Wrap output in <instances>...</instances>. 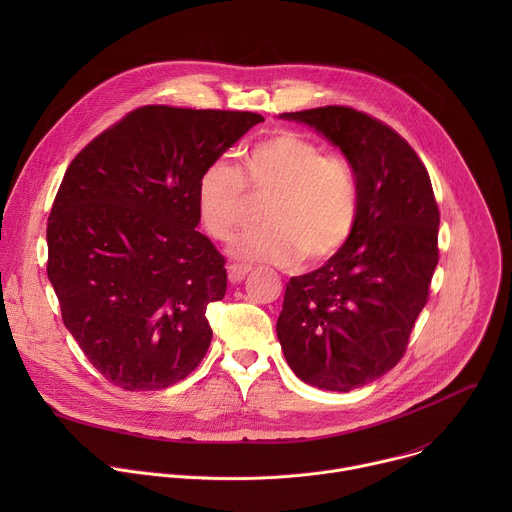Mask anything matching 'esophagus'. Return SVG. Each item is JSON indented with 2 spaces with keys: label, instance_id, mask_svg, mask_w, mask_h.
<instances>
[{
  "label": "esophagus",
  "instance_id": "34e87169",
  "mask_svg": "<svg viewBox=\"0 0 512 512\" xmlns=\"http://www.w3.org/2000/svg\"><path fill=\"white\" fill-rule=\"evenodd\" d=\"M251 271L249 265H241V263H233L227 267V273H229V281L231 283H239L245 279V275Z\"/></svg>",
  "mask_w": 512,
  "mask_h": 512
}]
</instances>
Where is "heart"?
<instances>
[{"label":"heart","mask_w":512,"mask_h":512,"mask_svg":"<svg viewBox=\"0 0 512 512\" xmlns=\"http://www.w3.org/2000/svg\"><path fill=\"white\" fill-rule=\"evenodd\" d=\"M249 187L267 196L265 227L243 233L231 255L243 261L318 265L332 259L350 239L358 214V186L348 162L324 156L320 145L300 133L279 131L247 152L243 172L227 158L200 174L196 208L204 231L229 241L243 223Z\"/></svg>","instance_id":"heart-1"}]
</instances>
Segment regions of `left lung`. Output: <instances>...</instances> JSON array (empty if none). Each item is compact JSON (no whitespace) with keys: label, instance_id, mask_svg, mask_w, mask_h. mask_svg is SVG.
Instances as JSON below:
<instances>
[{"label":"left lung","instance_id":"left-lung-1","mask_svg":"<svg viewBox=\"0 0 512 512\" xmlns=\"http://www.w3.org/2000/svg\"><path fill=\"white\" fill-rule=\"evenodd\" d=\"M342 152L358 186L356 225L320 269L285 285L277 338L304 383L348 393L401 360L437 265L440 212L411 145L350 107L281 113Z\"/></svg>","mask_w":512,"mask_h":512}]
</instances>
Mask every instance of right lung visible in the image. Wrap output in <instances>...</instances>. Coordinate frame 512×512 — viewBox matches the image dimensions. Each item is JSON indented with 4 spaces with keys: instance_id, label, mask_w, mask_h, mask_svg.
<instances>
[{
    "instance_id": "add662e5",
    "label": "right lung",
    "mask_w": 512,
    "mask_h": 512,
    "mask_svg": "<svg viewBox=\"0 0 512 512\" xmlns=\"http://www.w3.org/2000/svg\"><path fill=\"white\" fill-rule=\"evenodd\" d=\"M249 111L150 105L68 166L48 218V279L66 330L127 391L166 389L204 358L225 257L196 231L204 168L257 123Z\"/></svg>"
}]
</instances>
